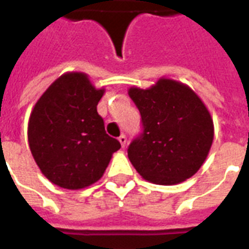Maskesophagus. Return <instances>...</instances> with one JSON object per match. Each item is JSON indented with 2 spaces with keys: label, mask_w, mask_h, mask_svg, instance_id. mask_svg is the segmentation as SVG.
<instances>
[{
  "label": "esophagus",
  "mask_w": 249,
  "mask_h": 249,
  "mask_svg": "<svg viewBox=\"0 0 249 249\" xmlns=\"http://www.w3.org/2000/svg\"><path fill=\"white\" fill-rule=\"evenodd\" d=\"M119 141H120L121 146L124 147V146L126 145V136H125V134H121L120 137H119Z\"/></svg>",
  "instance_id": "obj_1"
}]
</instances>
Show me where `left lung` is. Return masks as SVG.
<instances>
[{"label": "left lung", "instance_id": "1", "mask_svg": "<svg viewBox=\"0 0 249 249\" xmlns=\"http://www.w3.org/2000/svg\"><path fill=\"white\" fill-rule=\"evenodd\" d=\"M143 133L130 143L128 158L145 180L175 185L192 178L208 158L214 124L201 98L183 82L159 78L149 89L133 86Z\"/></svg>", "mask_w": 249, "mask_h": 249}]
</instances>
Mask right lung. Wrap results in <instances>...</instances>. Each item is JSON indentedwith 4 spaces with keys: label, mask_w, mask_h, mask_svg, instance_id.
I'll list each match as a JSON object with an SVG mask.
<instances>
[{
    "label": "right lung",
    "mask_w": 249,
    "mask_h": 249,
    "mask_svg": "<svg viewBox=\"0 0 249 249\" xmlns=\"http://www.w3.org/2000/svg\"><path fill=\"white\" fill-rule=\"evenodd\" d=\"M96 89L86 73L68 71L43 92L28 120V146L47 179L66 189H83L103 176L120 142L108 136L96 106Z\"/></svg>",
    "instance_id": "add662e5"
}]
</instances>
